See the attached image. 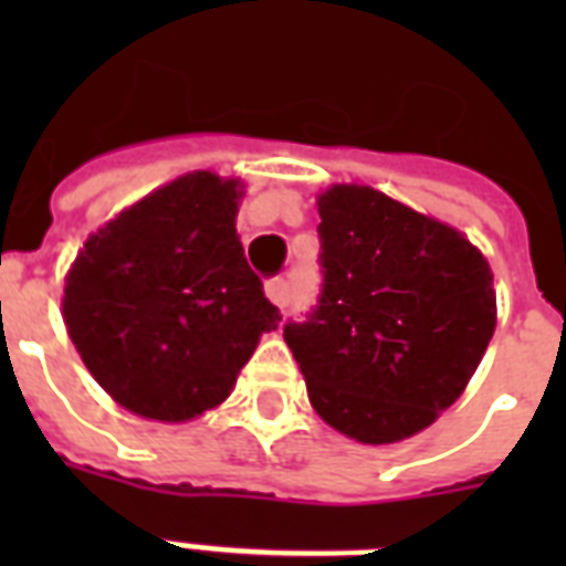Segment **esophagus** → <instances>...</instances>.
<instances>
[{"instance_id": "esophagus-1", "label": "esophagus", "mask_w": 566, "mask_h": 566, "mask_svg": "<svg viewBox=\"0 0 566 566\" xmlns=\"http://www.w3.org/2000/svg\"><path fill=\"white\" fill-rule=\"evenodd\" d=\"M266 300L273 302V305H279V308H284L287 305V300H291V287H287V282H282V279H273V282H266Z\"/></svg>"}]
</instances>
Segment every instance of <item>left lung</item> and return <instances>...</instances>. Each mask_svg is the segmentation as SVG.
I'll use <instances>...</instances> for the list:
<instances>
[{
  "instance_id": "left-lung-1",
  "label": "left lung",
  "mask_w": 566,
  "mask_h": 566,
  "mask_svg": "<svg viewBox=\"0 0 566 566\" xmlns=\"http://www.w3.org/2000/svg\"><path fill=\"white\" fill-rule=\"evenodd\" d=\"M323 296L287 323L314 411L370 447L429 429L470 385L496 328V291L467 234L367 185L317 196Z\"/></svg>"
}]
</instances>
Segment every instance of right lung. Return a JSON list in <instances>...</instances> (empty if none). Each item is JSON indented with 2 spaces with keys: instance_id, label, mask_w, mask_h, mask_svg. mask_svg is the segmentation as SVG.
<instances>
[{
  "instance_id": "right-lung-1",
  "label": "right lung",
  "mask_w": 566,
  "mask_h": 566,
  "mask_svg": "<svg viewBox=\"0 0 566 566\" xmlns=\"http://www.w3.org/2000/svg\"><path fill=\"white\" fill-rule=\"evenodd\" d=\"M240 179L211 170L146 193L84 240L61 314L99 387L126 411L188 422L229 399L279 326L240 247Z\"/></svg>"
}]
</instances>
